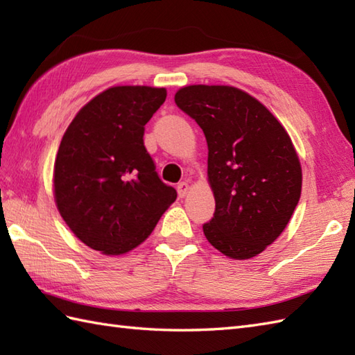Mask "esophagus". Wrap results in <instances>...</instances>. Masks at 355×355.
<instances>
[{
    "instance_id": "esophagus-1",
    "label": "esophagus",
    "mask_w": 355,
    "mask_h": 355,
    "mask_svg": "<svg viewBox=\"0 0 355 355\" xmlns=\"http://www.w3.org/2000/svg\"><path fill=\"white\" fill-rule=\"evenodd\" d=\"M187 191H189V183H187V182H182V183L177 184V192H178L180 198H184Z\"/></svg>"
}]
</instances>
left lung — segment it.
Here are the masks:
<instances>
[{
    "mask_svg": "<svg viewBox=\"0 0 355 355\" xmlns=\"http://www.w3.org/2000/svg\"><path fill=\"white\" fill-rule=\"evenodd\" d=\"M175 103L207 141L215 212L202 232L229 258H253L284 232L300 198L302 169L290 135L259 101L235 87H184Z\"/></svg>",
    "mask_w": 355,
    "mask_h": 355,
    "instance_id": "obj_1",
    "label": "left lung"
}]
</instances>
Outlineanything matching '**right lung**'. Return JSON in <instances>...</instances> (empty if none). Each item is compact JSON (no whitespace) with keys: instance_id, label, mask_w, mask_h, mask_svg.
<instances>
[{"instance_id":"1","label":"right lung","mask_w":355,"mask_h":355,"mask_svg":"<svg viewBox=\"0 0 355 355\" xmlns=\"http://www.w3.org/2000/svg\"><path fill=\"white\" fill-rule=\"evenodd\" d=\"M164 101V88L112 87L67 128L55 162V200L71 232L94 250H132L177 198L143 141Z\"/></svg>"}]
</instances>
